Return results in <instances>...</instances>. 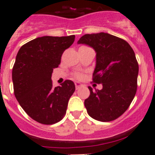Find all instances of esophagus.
Wrapping results in <instances>:
<instances>
[{
	"label": "esophagus",
	"mask_w": 155,
	"mask_h": 155,
	"mask_svg": "<svg viewBox=\"0 0 155 155\" xmlns=\"http://www.w3.org/2000/svg\"><path fill=\"white\" fill-rule=\"evenodd\" d=\"M82 85H83V84H81V83H79V82H75V87H76V89H78L79 87H81Z\"/></svg>",
	"instance_id": "34e87169"
}]
</instances>
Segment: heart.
Returning a JSON list of instances; mask_svg holds the SVG:
<instances>
[{
	"mask_svg": "<svg viewBox=\"0 0 155 155\" xmlns=\"http://www.w3.org/2000/svg\"><path fill=\"white\" fill-rule=\"evenodd\" d=\"M81 76V75L79 74H76V77H77V78H80Z\"/></svg>",
	"mask_w": 155,
	"mask_h": 155,
	"instance_id": "b5f03b06",
	"label": "heart"
}]
</instances>
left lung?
I'll list each match as a JSON object with an SVG mask.
<instances>
[{
  "mask_svg": "<svg viewBox=\"0 0 155 155\" xmlns=\"http://www.w3.org/2000/svg\"><path fill=\"white\" fill-rule=\"evenodd\" d=\"M78 44H86L96 52L93 81L102 84L84 100L91 118L101 122L116 120L124 114L132 102L137 88L139 66L132 47L119 37L105 32L86 34Z\"/></svg>",
  "mask_w": 155,
  "mask_h": 155,
  "instance_id": "left-lung-1",
  "label": "left lung"
}]
</instances>
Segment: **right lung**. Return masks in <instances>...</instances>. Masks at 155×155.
<instances>
[{"label": "right lung", "mask_w": 155, "mask_h": 155, "mask_svg": "<svg viewBox=\"0 0 155 155\" xmlns=\"http://www.w3.org/2000/svg\"><path fill=\"white\" fill-rule=\"evenodd\" d=\"M74 39V35L39 37L18 52L12 69L15 96L25 112L39 124H54L65 116L75 85L72 81L66 80L53 87L51 76Z\"/></svg>", "instance_id": "right-lung-1"}]
</instances>
